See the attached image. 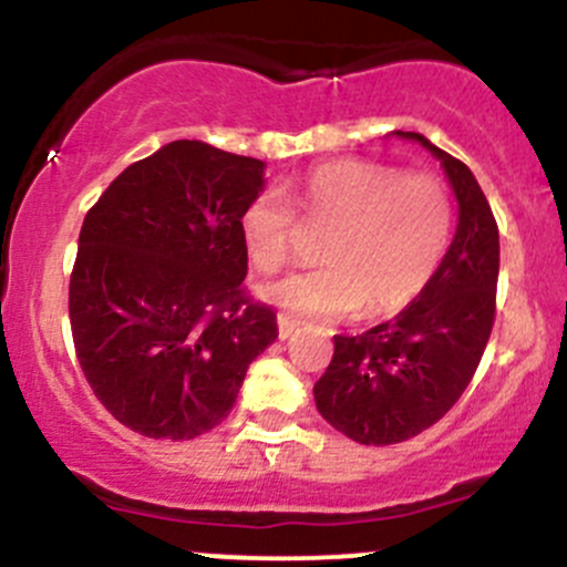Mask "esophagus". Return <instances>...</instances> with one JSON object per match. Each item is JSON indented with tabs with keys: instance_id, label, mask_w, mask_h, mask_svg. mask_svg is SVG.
I'll return each mask as SVG.
<instances>
[{
	"instance_id": "34e87169",
	"label": "esophagus",
	"mask_w": 567,
	"mask_h": 567,
	"mask_svg": "<svg viewBox=\"0 0 567 567\" xmlns=\"http://www.w3.org/2000/svg\"><path fill=\"white\" fill-rule=\"evenodd\" d=\"M277 326H279V340H288L290 334H293L296 329H299V320L288 318V316H279L277 318Z\"/></svg>"
}]
</instances>
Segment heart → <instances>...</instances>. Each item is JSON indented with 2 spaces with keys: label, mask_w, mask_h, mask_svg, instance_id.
Segmentation results:
<instances>
[{
  "label": "heart",
  "mask_w": 567,
  "mask_h": 567,
  "mask_svg": "<svg viewBox=\"0 0 567 567\" xmlns=\"http://www.w3.org/2000/svg\"><path fill=\"white\" fill-rule=\"evenodd\" d=\"M282 190L312 225L331 227L320 244L323 266L262 285V296L293 318L390 316L425 290L447 255L453 203L431 175L340 158ZM284 195L266 188L241 214L244 247L260 271H277L293 251L296 214Z\"/></svg>",
  "instance_id": "1"
}]
</instances>
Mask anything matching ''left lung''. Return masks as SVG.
<instances>
[{"mask_svg":"<svg viewBox=\"0 0 567 567\" xmlns=\"http://www.w3.org/2000/svg\"><path fill=\"white\" fill-rule=\"evenodd\" d=\"M442 162L458 199V230L420 296L364 334H334V357L316 384L326 422L359 444H398L436 425L472 381L496 316L499 227L466 164L414 131Z\"/></svg>","mask_w":567,"mask_h":567,"instance_id":"left-lung-1","label":"left lung"}]
</instances>
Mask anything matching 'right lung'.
<instances>
[{"instance_id":"obj_1","label":"right lung","mask_w":567,"mask_h":567,"mask_svg":"<svg viewBox=\"0 0 567 567\" xmlns=\"http://www.w3.org/2000/svg\"><path fill=\"white\" fill-rule=\"evenodd\" d=\"M266 164L197 140L134 162L84 216L68 312L95 398L147 439L230 414L277 316L244 288V208Z\"/></svg>"}]
</instances>
